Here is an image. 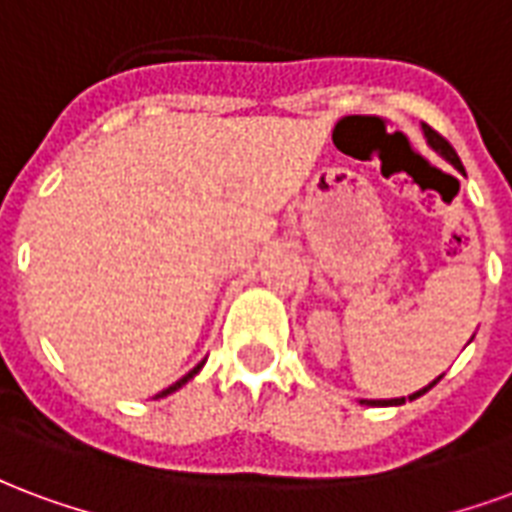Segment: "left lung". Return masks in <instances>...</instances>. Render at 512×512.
<instances>
[{"label":"left lung","instance_id":"1","mask_svg":"<svg viewBox=\"0 0 512 512\" xmlns=\"http://www.w3.org/2000/svg\"><path fill=\"white\" fill-rule=\"evenodd\" d=\"M423 138L429 140V146L434 151H437L439 157H442V160H448L450 165H453V168L458 170V173H464V165H461V160H458V154L456 151H453V146H450L448 140L445 138H439L437 132L431 130V127H426V124H423ZM442 380V374H439L437 380L434 382H429V385H426V388H420V391H415L412 393V396H407V399H418V396H423V393L426 391H431V388H434V385H437V382ZM404 396H401V399H361V404H366V407H399V404H404Z\"/></svg>","mask_w":512,"mask_h":512}]
</instances>
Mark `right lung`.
<instances>
[{
  "label": "right lung",
  "mask_w": 512,
  "mask_h": 512,
  "mask_svg": "<svg viewBox=\"0 0 512 512\" xmlns=\"http://www.w3.org/2000/svg\"><path fill=\"white\" fill-rule=\"evenodd\" d=\"M203 363H206V361H200L198 366L192 369V372H187V374H184V377H181V380H176V382H173V385H168V388H165V391L157 393L154 399H165V396H170V393H176V391H179V388H184V385H187V382L192 380V377H195V374H198L200 369H203Z\"/></svg>",
  "instance_id": "obj_1"
}]
</instances>
